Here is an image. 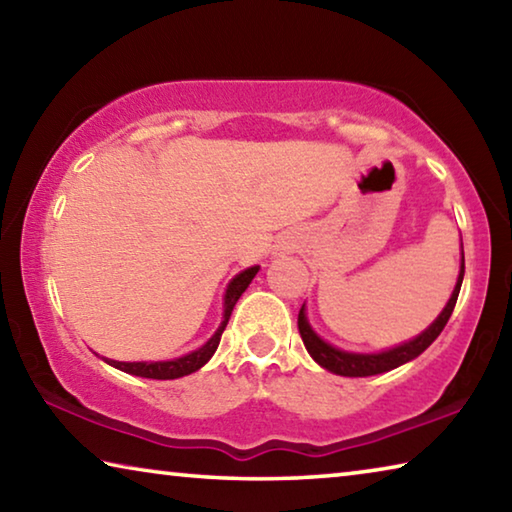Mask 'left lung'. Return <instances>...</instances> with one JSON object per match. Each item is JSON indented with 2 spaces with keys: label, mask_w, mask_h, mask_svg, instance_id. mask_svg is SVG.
Returning a JSON list of instances; mask_svg holds the SVG:
<instances>
[{
  "label": "left lung",
  "mask_w": 512,
  "mask_h": 512,
  "mask_svg": "<svg viewBox=\"0 0 512 512\" xmlns=\"http://www.w3.org/2000/svg\"><path fill=\"white\" fill-rule=\"evenodd\" d=\"M463 275H465V255L461 257V273H458L452 298H449L445 309L440 311V316L433 320V323L424 329L420 336H415L413 341L397 345V348L377 352V354H357V352H345V350L334 348V345L325 343L314 332V329H311L307 314H305V305H302L300 314H298V329H300L302 343H305V348L311 354V359H314L318 366H323L325 370L334 372V375L370 377V375H381V372L393 370L397 366H402V363H406V361L420 357V354L438 339V334L443 332L449 316H452V311L456 307L458 291H461V284H463Z\"/></svg>",
  "instance_id": "1"
}]
</instances>
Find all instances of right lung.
Here are the masks:
<instances>
[{"label": "right lung", "mask_w": 512, "mask_h": 512, "mask_svg": "<svg viewBox=\"0 0 512 512\" xmlns=\"http://www.w3.org/2000/svg\"><path fill=\"white\" fill-rule=\"evenodd\" d=\"M259 266H250L246 271H241L239 275L232 277V282L228 284V289H225V296H223V320L219 329H216L214 336L201 348L185 354V357L180 359H173V361H112V359H103L110 366H115L119 370L128 372V375H135V377H146V379H178V377H185V375H192L198 368H203L207 361L212 359V354L219 348V341H221V334L225 325H228L232 309H235L237 300L241 298V293L248 289V284L253 282V277L257 275Z\"/></svg>", "instance_id": "1"}]
</instances>
